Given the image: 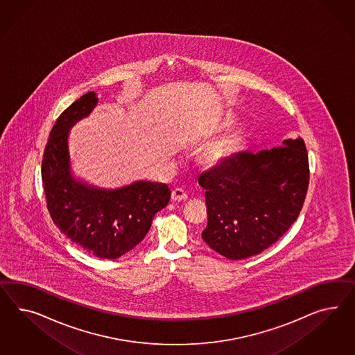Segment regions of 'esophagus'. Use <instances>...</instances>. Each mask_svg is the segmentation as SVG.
Instances as JSON below:
<instances>
[{"label":"esophagus","instance_id":"esophagus-1","mask_svg":"<svg viewBox=\"0 0 355 355\" xmlns=\"http://www.w3.org/2000/svg\"><path fill=\"white\" fill-rule=\"evenodd\" d=\"M187 199V193L184 191L182 187H177L172 191V200L174 202H181V200H186Z\"/></svg>","mask_w":355,"mask_h":355}]
</instances>
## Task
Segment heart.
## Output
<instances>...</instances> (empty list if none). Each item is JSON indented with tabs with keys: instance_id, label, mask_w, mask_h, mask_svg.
Returning a JSON list of instances; mask_svg holds the SVG:
<instances>
[{
	"instance_id": "heart-1",
	"label": "heart",
	"mask_w": 355,
	"mask_h": 355,
	"mask_svg": "<svg viewBox=\"0 0 355 355\" xmlns=\"http://www.w3.org/2000/svg\"><path fill=\"white\" fill-rule=\"evenodd\" d=\"M230 151V148L229 147H225V148H220V150H216V151H213L211 153V157L213 159H220L222 156H225L226 153Z\"/></svg>"
}]
</instances>
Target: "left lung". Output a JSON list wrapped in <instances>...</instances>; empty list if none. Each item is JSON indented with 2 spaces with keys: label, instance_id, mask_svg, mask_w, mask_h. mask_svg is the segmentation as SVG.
<instances>
[{
  "label": "left lung",
  "instance_id": "obj_1",
  "mask_svg": "<svg viewBox=\"0 0 355 355\" xmlns=\"http://www.w3.org/2000/svg\"><path fill=\"white\" fill-rule=\"evenodd\" d=\"M310 169L304 139L257 153H239L204 172L208 225L202 239L229 259L268 250L297 220Z\"/></svg>",
  "mask_w": 355,
  "mask_h": 355
}]
</instances>
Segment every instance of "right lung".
<instances>
[{
  "mask_svg": "<svg viewBox=\"0 0 355 355\" xmlns=\"http://www.w3.org/2000/svg\"><path fill=\"white\" fill-rule=\"evenodd\" d=\"M89 92L67 107L53 126L44 150L41 178L53 222L81 250L115 259L144 239L153 217L171 200L165 183L135 182L119 190H98L72 180L68 130L96 105Z\"/></svg>",
  "mask_w": 355,
  "mask_h": 355,
  "instance_id": "1",
  "label": "right lung"
}]
</instances>
